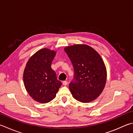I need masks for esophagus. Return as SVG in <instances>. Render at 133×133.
I'll return each instance as SVG.
<instances>
[{
	"label": "esophagus",
	"mask_w": 133,
	"mask_h": 133,
	"mask_svg": "<svg viewBox=\"0 0 133 133\" xmlns=\"http://www.w3.org/2000/svg\"><path fill=\"white\" fill-rule=\"evenodd\" d=\"M67 84H68V83H67L66 81H63V82H62V84H63L64 86H66Z\"/></svg>",
	"instance_id": "esophagus-1"
}]
</instances>
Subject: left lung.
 Segmentation results:
<instances>
[{
	"mask_svg": "<svg viewBox=\"0 0 133 133\" xmlns=\"http://www.w3.org/2000/svg\"><path fill=\"white\" fill-rule=\"evenodd\" d=\"M74 66V76L69 84L75 99L83 103L93 101L104 90L107 71L99 54L87 45L75 44L64 49Z\"/></svg>",
	"mask_w": 133,
	"mask_h": 133,
	"instance_id": "1",
	"label": "left lung"
}]
</instances>
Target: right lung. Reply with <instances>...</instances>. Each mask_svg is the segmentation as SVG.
I'll list each match as a JSON object with an SVG mask.
<instances>
[{
  "label": "right lung",
  "instance_id": "obj_1",
  "mask_svg": "<svg viewBox=\"0 0 133 133\" xmlns=\"http://www.w3.org/2000/svg\"><path fill=\"white\" fill-rule=\"evenodd\" d=\"M56 52L43 49L28 61L24 72V82L29 96L41 103H47L56 96L62 83L57 79L51 63Z\"/></svg>",
  "mask_w": 133,
  "mask_h": 133
}]
</instances>
